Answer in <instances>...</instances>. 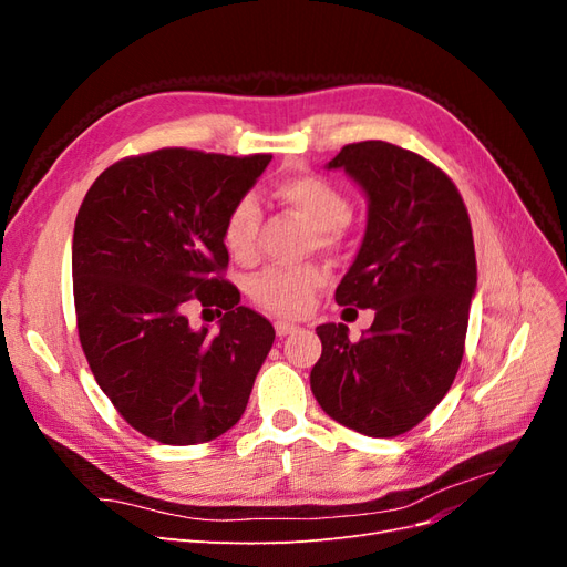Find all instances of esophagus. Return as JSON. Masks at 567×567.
I'll return each instance as SVG.
<instances>
[{"instance_id":"1","label":"esophagus","mask_w":567,"mask_h":567,"mask_svg":"<svg viewBox=\"0 0 567 567\" xmlns=\"http://www.w3.org/2000/svg\"><path fill=\"white\" fill-rule=\"evenodd\" d=\"M274 329H277V336H279V338H284V336H288V333L298 331V326H296V323H288V321H277V323H274Z\"/></svg>"}]
</instances>
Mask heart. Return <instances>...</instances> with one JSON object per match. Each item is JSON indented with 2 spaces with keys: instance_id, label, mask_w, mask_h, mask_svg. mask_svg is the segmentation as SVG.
<instances>
[{
  "instance_id": "obj_1",
  "label": "heart",
  "mask_w": 567,
  "mask_h": 567,
  "mask_svg": "<svg viewBox=\"0 0 567 567\" xmlns=\"http://www.w3.org/2000/svg\"><path fill=\"white\" fill-rule=\"evenodd\" d=\"M271 194L312 227L317 246L336 248L342 244L348 229L346 219L350 217V200L338 184L315 173H298L274 182ZM260 225V200L250 194L236 198L225 217V225H221V244L236 262L255 260ZM323 281V269L315 265L267 267L248 281V296L267 312L293 317L305 310Z\"/></svg>"
}]
</instances>
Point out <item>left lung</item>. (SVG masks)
Instances as JSON below:
<instances>
[{
	"label": "left lung",
	"mask_w": 567,
	"mask_h": 567,
	"mask_svg": "<svg viewBox=\"0 0 567 567\" xmlns=\"http://www.w3.org/2000/svg\"><path fill=\"white\" fill-rule=\"evenodd\" d=\"M336 167L369 198L364 241L336 302L375 317L359 340L346 323L317 326L310 385L338 423L398 437L442 402L461 367L477 284L471 217L454 182L414 151L348 144Z\"/></svg>",
	"instance_id": "left-lung-1"
}]
</instances>
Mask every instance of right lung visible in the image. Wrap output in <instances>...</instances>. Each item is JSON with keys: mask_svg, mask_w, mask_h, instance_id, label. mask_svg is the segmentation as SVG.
Masks as SVG:
<instances>
[{"mask_svg": "<svg viewBox=\"0 0 567 567\" xmlns=\"http://www.w3.org/2000/svg\"><path fill=\"white\" fill-rule=\"evenodd\" d=\"M271 156L161 148L113 163L84 196L73 234L78 336L99 388L134 431L200 444L244 416L274 326L221 274V225ZM192 303L226 315L194 332Z\"/></svg>", "mask_w": 567, "mask_h": 567, "instance_id": "obj_1", "label": "right lung"}]
</instances>
